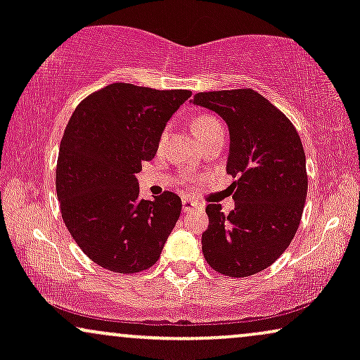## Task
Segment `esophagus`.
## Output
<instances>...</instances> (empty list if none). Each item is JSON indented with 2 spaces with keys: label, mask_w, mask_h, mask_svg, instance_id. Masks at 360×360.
I'll return each instance as SVG.
<instances>
[{
  "label": "esophagus",
  "mask_w": 360,
  "mask_h": 360,
  "mask_svg": "<svg viewBox=\"0 0 360 360\" xmlns=\"http://www.w3.org/2000/svg\"><path fill=\"white\" fill-rule=\"evenodd\" d=\"M196 208H200V205L194 203V201H191V200H183V212L184 213L193 212V210H196Z\"/></svg>",
  "instance_id": "esophagus-1"
}]
</instances>
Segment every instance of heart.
Returning a JSON list of instances; mask_svg holds the SVG:
<instances>
[{
    "mask_svg": "<svg viewBox=\"0 0 360 360\" xmlns=\"http://www.w3.org/2000/svg\"><path fill=\"white\" fill-rule=\"evenodd\" d=\"M217 128H221L220 123H218L217 118H213L212 115H196L191 120V130L194 131L198 139L205 137L206 134H210L212 130H217ZM166 137V134H162V140Z\"/></svg>",
    "mask_w": 360,
    "mask_h": 360,
    "instance_id": "b5f03b06",
    "label": "heart"
}]
</instances>
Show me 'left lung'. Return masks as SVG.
I'll list each match as a JSON object with an SVG mask.
<instances>
[{
    "mask_svg": "<svg viewBox=\"0 0 360 360\" xmlns=\"http://www.w3.org/2000/svg\"><path fill=\"white\" fill-rule=\"evenodd\" d=\"M193 103L229 125L226 172L237 177L232 212L206 206L203 255L229 278L257 274L279 259L300 226L308 191L303 143L286 115L250 88L198 93Z\"/></svg>",
    "mask_w": 360,
    "mask_h": 360,
    "instance_id": "8db88e82",
    "label": "left lung"
}]
</instances>
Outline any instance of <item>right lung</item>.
Instances as JSON below:
<instances>
[{"label": "right lung", "instance_id": "1", "mask_svg": "<svg viewBox=\"0 0 360 360\" xmlns=\"http://www.w3.org/2000/svg\"><path fill=\"white\" fill-rule=\"evenodd\" d=\"M191 96L113 82L84 98L60 140L56 189L69 233L105 269L135 274L160 257L181 214L164 191L140 200L135 174L154 159L167 120Z\"/></svg>", "mask_w": 360, "mask_h": 360}]
</instances>
